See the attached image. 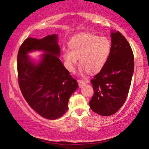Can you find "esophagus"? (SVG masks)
<instances>
[{"label":"esophagus","instance_id":"obj_1","mask_svg":"<svg viewBox=\"0 0 149 149\" xmlns=\"http://www.w3.org/2000/svg\"><path fill=\"white\" fill-rule=\"evenodd\" d=\"M89 80H78V83L79 87H82L85 83H88Z\"/></svg>","mask_w":149,"mask_h":149}]
</instances>
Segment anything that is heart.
Returning <instances> with one entry per match:
<instances>
[{"label": "heart", "mask_w": 149, "mask_h": 149, "mask_svg": "<svg viewBox=\"0 0 149 149\" xmlns=\"http://www.w3.org/2000/svg\"><path fill=\"white\" fill-rule=\"evenodd\" d=\"M69 49L62 51L66 68L74 71L78 62L82 70L89 73H96L104 68L111 51V40L105 36L92 33H80L75 36L69 42Z\"/></svg>", "instance_id": "obj_1"}]
</instances>
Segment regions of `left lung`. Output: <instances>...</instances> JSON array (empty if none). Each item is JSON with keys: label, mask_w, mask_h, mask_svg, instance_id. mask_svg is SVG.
I'll return each mask as SVG.
<instances>
[{"label": "left lung", "mask_w": 149, "mask_h": 149, "mask_svg": "<svg viewBox=\"0 0 149 149\" xmlns=\"http://www.w3.org/2000/svg\"><path fill=\"white\" fill-rule=\"evenodd\" d=\"M111 51L105 66L91 80L94 95L90 109L99 115L116 113L127 99L134 73V54L125 38L113 31Z\"/></svg>", "instance_id": "8db88e82"}]
</instances>
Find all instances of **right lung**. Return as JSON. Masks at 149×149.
Listing matches in <instances>:
<instances>
[{"mask_svg":"<svg viewBox=\"0 0 149 149\" xmlns=\"http://www.w3.org/2000/svg\"><path fill=\"white\" fill-rule=\"evenodd\" d=\"M57 40L56 34L42 39L27 38L17 55L18 83L22 95L35 111L49 120L66 113L70 97L78 87L58 58L60 48ZM36 50L46 52L38 63L27 55Z\"/></svg>","mask_w":149,"mask_h":149,"instance_id":"right-lung-1","label":"right lung"}]
</instances>
